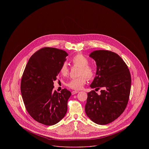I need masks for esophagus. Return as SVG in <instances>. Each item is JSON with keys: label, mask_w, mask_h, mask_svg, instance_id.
Here are the masks:
<instances>
[{"label": "esophagus", "mask_w": 149, "mask_h": 149, "mask_svg": "<svg viewBox=\"0 0 149 149\" xmlns=\"http://www.w3.org/2000/svg\"><path fill=\"white\" fill-rule=\"evenodd\" d=\"M78 93V91H72V95H75V94H77Z\"/></svg>", "instance_id": "1"}]
</instances>
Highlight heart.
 Listing matches in <instances>:
<instances>
[{"label":"heart","instance_id":"b5f03b06","mask_svg":"<svg viewBox=\"0 0 149 149\" xmlns=\"http://www.w3.org/2000/svg\"><path fill=\"white\" fill-rule=\"evenodd\" d=\"M71 62L75 65L80 67L78 75L80 77L71 79L67 84V86L75 90L82 88L84 85L86 83V77L88 79H92L95 73L94 67L89 64V59L82 54H77L71 58ZM60 72L63 75L66 76L69 73V68L67 63H63L60 67Z\"/></svg>","mask_w":149,"mask_h":149}]
</instances>
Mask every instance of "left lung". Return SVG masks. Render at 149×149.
Returning a JSON list of instances; mask_svg holds the SVG:
<instances>
[{
    "instance_id": "1",
    "label": "left lung",
    "mask_w": 149,
    "mask_h": 149,
    "mask_svg": "<svg viewBox=\"0 0 149 149\" xmlns=\"http://www.w3.org/2000/svg\"><path fill=\"white\" fill-rule=\"evenodd\" d=\"M90 56L96 62L95 77L90 85L94 90L88 93L85 110L97 124H109L124 111L131 90V75L126 63L116 53L107 50L94 51Z\"/></svg>"
}]
</instances>
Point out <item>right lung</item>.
<instances>
[{
	"mask_svg": "<svg viewBox=\"0 0 149 149\" xmlns=\"http://www.w3.org/2000/svg\"><path fill=\"white\" fill-rule=\"evenodd\" d=\"M68 54L55 48H43L29 58L21 79L20 91L26 109L36 121L47 125L65 116L71 93L66 88L54 90V81Z\"/></svg>",
	"mask_w": 149,
	"mask_h": 149,
	"instance_id": "1",
	"label": "right lung"
}]
</instances>
